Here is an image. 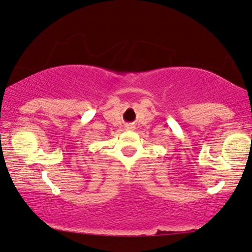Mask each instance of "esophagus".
Masks as SVG:
<instances>
[{"instance_id": "obj_1", "label": "esophagus", "mask_w": 252, "mask_h": 252, "mask_svg": "<svg viewBox=\"0 0 252 252\" xmlns=\"http://www.w3.org/2000/svg\"><path fill=\"white\" fill-rule=\"evenodd\" d=\"M126 130H134V129H135V126H132V124H126Z\"/></svg>"}]
</instances>
